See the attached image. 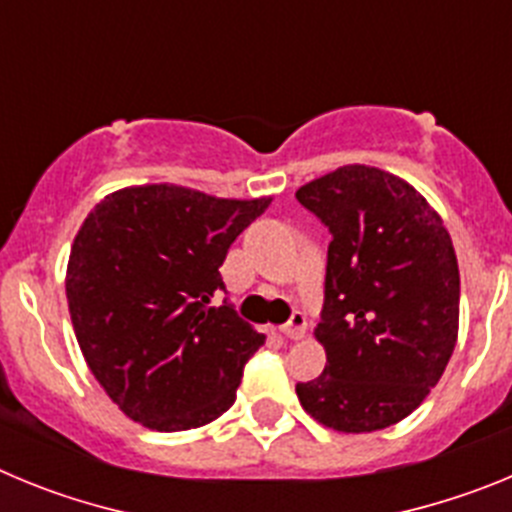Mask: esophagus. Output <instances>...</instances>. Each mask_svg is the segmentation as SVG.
I'll use <instances>...</instances> for the list:
<instances>
[{
  "instance_id": "esophagus-1",
  "label": "esophagus",
  "mask_w": 512,
  "mask_h": 512,
  "mask_svg": "<svg viewBox=\"0 0 512 512\" xmlns=\"http://www.w3.org/2000/svg\"><path fill=\"white\" fill-rule=\"evenodd\" d=\"M305 330H307L305 315H302V312H292V318L282 325V336L297 341V338L305 336Z\"/></svg>"
}]
</instances>
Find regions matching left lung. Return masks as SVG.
<instances>
[{"mask_svg": "<svg viewBox=\"0 0 512 512\" xmlns=\"http://www.w3.org/2000/svg\"><path fill=\"white\" fill-rule=\"evenodd\" d=\"M295 197L333 235L315 328L328 361L297 397L333 431H382L418 408L454 354V243L423 194L377 166H341Z\"/></svg>", "mask_w": 512, "mask_h": 512, "instance_id": "obj_1", "label": "left lung"}]
</instances>
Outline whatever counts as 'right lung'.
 <instances>
[{"label": "right lung", "instance_id": "right-lung-1", "mask_svg": "<svg viewBox=\"0 0 512 512\" xmlns=\"http://www.w3.org/2000/svg\"><path fill=\"white\" fill-rule=\"evenodd\" d=\"M271 205L176 184L107 194L74 238L66 300L94 379L135 423L189 431L235 402L243 364L264 343L225 302L230 243Z\"/></svg>", "mask_w": 512, "mask_h": 512}]
</instances>
